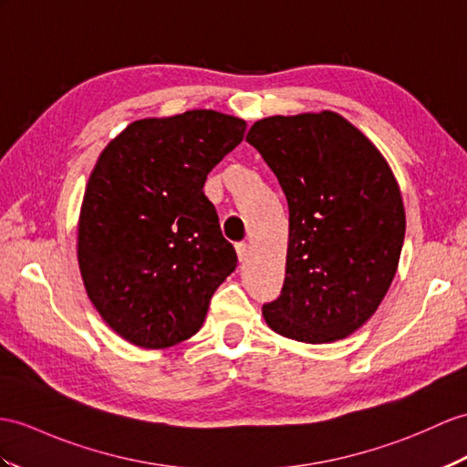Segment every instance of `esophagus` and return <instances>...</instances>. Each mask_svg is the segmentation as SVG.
Here are the masks:
<instances>
[{"label":"esophagus","mask_w":467,"mask_h":467,"mask_svg":"<svg viewBox=\"0 0 467 467\" xmlns=\"http://www.w3.org/2000/svg\"><path fill=\"white\" fill-rule=\"evenodd\" d=\"M235 252H237V257H240V261L244 264V261H247V257H249V244H245V242L237 244Z\"/></svg>","instance_id":"esophagus-1"}]
</instances>
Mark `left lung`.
Listing matches in <instances>:
<instances>
[{"label":"left lung","mask_w":467,"mask_h":467,"mask_svg":"<svg viewBox=\"0 0 467 467\" xmlns=\"http://www.w3.org/2000/svg\"><path fill=\"white\" fill-rule=\"evenodd\" d=\"M289 206L285 281L264 305L273 331L331 343L365 325L400 259L402 196L382 154L337 112L257 120L247 132Z\"/></svg>","instance_id":"8db88e82"}]
</instances>
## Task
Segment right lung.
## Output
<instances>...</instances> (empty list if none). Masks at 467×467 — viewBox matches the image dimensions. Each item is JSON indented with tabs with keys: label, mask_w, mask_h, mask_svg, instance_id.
<instances>
[{
	"label": "right lung",
	"mask_w": 467,
	"mask_h": 467,
	"mask_svg": "<svg viewBox=\"0 0 467 467\" xmlns=\"http://www.w3.org/2000/svg\"><path fill=\"white\" fill-rule=\"evenodd\" d=\"M215 110L144 119L99 156L78 220L88 299L129 343L166 348L200 331L213 291L235 269L203 184L244 140Z\"/></svg>",
	"instance_id": "1"
}]
</instances>
